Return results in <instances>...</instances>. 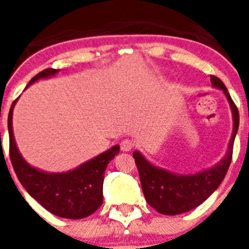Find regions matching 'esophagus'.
Masks as SVG:
<instances>
[{
    "mask_svg": "<svg viewBox=\"0 0 249 249\" xmlns=\"http://www.w3.org/2000/svg\"><path fill=\"white\" fill-rule=\"evenodd\" d=\"M133 147H135V143H133V141L131 140H123L122 142H121V149H122L123 152L131 151Z\"/></svg>",
    "mask_w": 249,
    "mask_h": 249,
    "instance_id": "34e87169",
    "label": "esophagus"
}]
</instances>
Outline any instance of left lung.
I'll use <instances>...</instances> for the list:
<instances>
[{
  "mask_svg": "<svg viewBox=\"0 0 249 249\" xmlns=\"http://www.w3.org/2000/svg\"><path fill=\"white\" fill-rule=\"evenodd\" d=\"M211 82L213 87L222 89L226 94L233 116L232 137L230 140L227 153L221 162L212 168L204 169L195 175H178L153 166L140 152H133L144 198L149 206L162 214H179L203 203L222 183L232 160L233 143L239 126L238 108L218 77L211 76Z\"/></svg>",
  "mask_w": 249,
  "mask_h": 249,
  "instance_id": "obj_1",
  "label": "left lung"
}]
</instances>
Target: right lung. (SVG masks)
I'll list each match as a JSON object with an SVG mask.
<instances>
[{"label":"right lung","mask_w":249,"mask_h":249,"mask_svg":"<svg viewBox=\"0 0 249 249\" xmlns=\"http://www.w3.org/2000/svg\"><path fill=\"white\" fill-rule=\"evenodd\" d=\"M59 70L47 68L28 82L27 87L39 78H48ZM8 113L10 158L18 181L42 207L52 214L70 219H81L96 212L103 202V178L107 164L120 152L116 144L97 157L65 173H48L34 168L23 160L15 142L12 131V112Z\"/></svg>","instance_id":"1"}]
</instances>
